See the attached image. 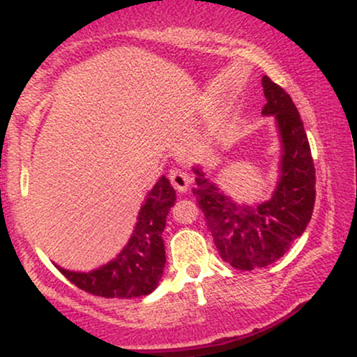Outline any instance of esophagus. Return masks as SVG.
<instances>
[{
  "instance_id": "obj_1",
  "label": "esophagus",
  "mask_w": 357,
  "mask_h": 357,
  "mask_svg": "<svg viewBox=\"0 0 357 357\" xmlns=\"http://www.w3.org/2000/svg\"><path fill=\"white\" fill-rule=\"evenodd\" d=\"M169 179H171V184L174 186V190H178L179 192L186 191L188 186H190V183H191L190 176H188L181 169H171L169 171Z\"/></svg>"
}]
</instances>
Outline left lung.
<instances>
[{"label": "left lung", "instance_id": "8db88e82", "mask_svg": "<svg viewBox=\"0 0 357 357\" xmlns=\"http://www.w3.org/2000/svg\"><path fill=\"white\" fill-rule=\"evenodd\" d=\"M261 114L273 116L282 139L280 179L268 202L248 206L228 198L195 167L196 196L220 257L238 270L267 267L305 231L315 203V167L298 110L280 85L261 79Z\"/></svg>", "mask_w": 357, "mask_h": 357}]
</instances>
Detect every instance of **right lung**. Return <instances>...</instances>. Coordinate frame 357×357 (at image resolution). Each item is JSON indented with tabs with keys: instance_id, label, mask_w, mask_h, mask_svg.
Returning <instances> with one entry per match:
<instances>
[{
	"instance_id": "1",
	"label": "right lung",
	"mask_w": 357,
	"mask_h": 357,
	"mask_svg": "<svg viewBox=\"0 0 357 357\" xmlns=\"http://www.w3.org/2000/svg\"><path fill=\"white\" fill-rule=\"evenodd\" d=\"M176 202V191L162 176L147 192L139 211L132 236L119 255L92 272H70L56 267L73 285L105 298H132L147 296L158 287L166 265L162 231L166 216Z\"/></svg>"
}]
</instances>
